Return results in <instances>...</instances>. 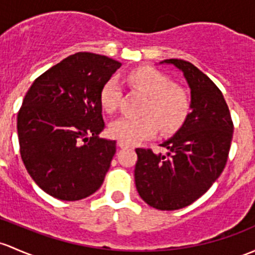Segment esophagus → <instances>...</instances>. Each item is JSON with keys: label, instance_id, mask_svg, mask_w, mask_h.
Listing matches in <instances>:
<instances>
[{"label": "esophagus", "instance_id": "34e87169", "mask_svg": "<svg viewBox=\"0 0 255 255\" xmlns=\"http://www.w3.org/2000/svg\"><path fill=\"white\" fill-rule=\"evenodd\" d=\"M117 148H120V149H123V148H129V144L128 143H125V141H121V140H119L117 141Z\"/></svg>", "mask_w": 255, "mask_h": 255}]
</instances>
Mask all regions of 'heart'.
I'll return each instance as SVG.
<instances>
[{
  "mask_svg": "<svg viewBox=\"0 0 255 255\" xmlns=\"http://www.w3.org/2000/svg\"><path fill=\"white\" fill-rule=\"evenodd\" d=\"M126 80L148 96L140 119L120 117L110 125L109 132L114 138L133 144L152 138L157 129L171 133L178 129L188 117L192 107L189 93L162 72L152 67H139L126 74ZM122 99V87L116 78L106 80L100 92V104L106 112L116 111Z\"/></svg>",
  "mask_w": 255,
  "mask_h": 255,
  "instance_id": "obj_1",
  "label": "heart"
}]
</instances>
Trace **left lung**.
<instances>
[{"mask_svg": "<svg viewBox=\"0 0 255 255\" xmlns=\"http://www.w3.org/2000/svg\"><path fill=\"white\" fill-rule=\"evenodd\" d=\"M183 72L191 88L192 111L181 129L160 146L135 149V187L146 204L159 210L191 205L224 171L231 148L234 122L221 90L188 61L165 60Z\"/></svg>", "mask_w": 255, "mask_h": 255, "instance_id": "obj_1", "label": "left lung"}]
</instances>
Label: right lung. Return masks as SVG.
Returning a JSON list of instances; mask_svg holds the SVG:
<instances>
[{"label":"right lung","mask_w":255,"mask_h":255,"mask_svg":"<svg viewBox=\"0 0 255 255\" xmlns=\"http://www.w3.org/2000/svg\"><path fill=\"white\" fill-rule=\"evenodd\" d=\"M121 63L77 52L47 69L29 88L17 116L21 160L34 182L61 200H80L103 184L116 141L105 128L100 92Z\"/></svg>","instance_id":"add662e5"}]
</instances>
